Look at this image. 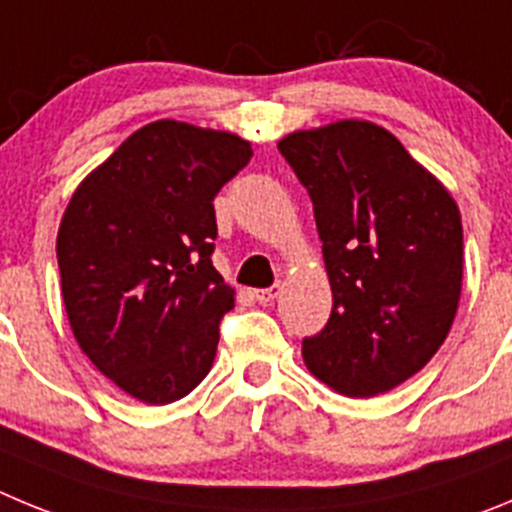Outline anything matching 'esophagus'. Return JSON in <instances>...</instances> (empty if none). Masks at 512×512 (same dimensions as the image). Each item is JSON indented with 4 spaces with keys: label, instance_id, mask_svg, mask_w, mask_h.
Listing matches in <instances>:
<instances>
[{
    "label": "esophagus",
    "instance_id": "34e87169",
    "mask_svg": "<svg viewBox=\"0 0 512 512\" xmlns=\"http://www.w3.org/2000/svg\"><path fill=\"white\" fill-rule=\"evenodd\" d=\"M280 283H275V285H270V288H257L255 293H252V296H255V301L257 303H262V306H265V303H273L275 298L280 296Z\"/></svg>",
    "mask_w": 512,
    "mask_h": 512
}]
</instances>
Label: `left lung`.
Returning <instances> with one entry per match:
<instances>
[{"label":"left lung","mask_w":512,"mask_h":512,"mask_svg":"<svg viewBox=\"0 0 512 512\" xmlns=\"http://www.w3.org/2000/svg\"><path fill=\"white\" fill-rule=\"evenodd\" d=\"M278 150L311 196L334 296L324 329L303 339L306 367L349 398L393 390L434 357L457 316V204L372 122L293 132Z\"/></svg>","instance_id":"obj_1"}]
</instances>
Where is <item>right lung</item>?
I'll return each mask as SVG.
<instances>
[{
    "instance_id": "add662e5",
    "label": "right lung",
    "mask_w": 512,
    "mask_h": 512,
    "mask_svg": "<svg viewBox=\"0 0 512 512\" xmlns=\"http://www.w3.org/2000/svg\"><path fill=\"white\" fill-rule=\"evenodd\" d=\"M252 158L232 132L158 119L81 181L58 229L73 336L101 375L165 405L211 370L234 290L211 265L214 199Z\"/></svg>"
}]
</instances>
